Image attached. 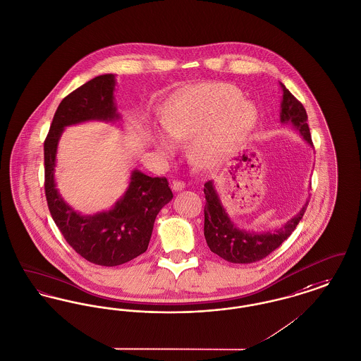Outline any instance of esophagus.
I'll use <instances>...</instances> for the list:
<instances>
[{
	"instance_id": "34e87169",
	"label": "esophagus",
	"mask_w": 361,
	"mask_h": 361,
	"mask_svg": "<svg viewBox=\"0 0 361 361\" xmlns=\"http://www.w3.org/2000/svg\"><path fill=\"white\" fill-rule=\"evenodd\" d=\"M171 188H173V191H183L185 188V183L180 181V180H174L173 184H171Z\"/></svg>"
}]
</instances>
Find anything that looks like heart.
<instances>
[{"mask_svg": "<svg viewBox=\"0 0 361 361\" xmlns=\"http://www.w3.org/2000/svg\"><path fill=\"white\" fill-rule=\"evenodd\" d=\"M256 123L254 105L243 99L231 85L210 83L184 88L165 106L161 124L165 133L155 137L165 154L174 142L192 139L190 157L199 166H212L224 161L252 130Z\"/></svg>", "mask_w": 361, "mask_h": 361, "instance_id": "obj_1", "label": "heart"}]
</instances>
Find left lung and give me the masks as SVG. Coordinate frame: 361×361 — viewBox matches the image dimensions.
I'll list each match as a JSON object with an SVG mask.
<instances>
[{"label":"left lung","instance_id":"left-lung-1","mask_svg":"<svg viewBox=\"0 0 361 361\" xmlns=\"http://www.w3.org/2000/svg\"><path fill=\"white\" fill-rule=\"evenodd\" d=\"M283 91L281 102V123H290L301 133L304 140L312 146L310 127L307 124V111L302 104L282 85ZM206 206H204V237L212 252L231 263H255L276 250L296 229L308 202L304 207L290 218L281 229L273 232H251L238 229L222 206L212 181L204 184Z\"/></svg>","mask_w":361,"mask_h":361}]
</instances>
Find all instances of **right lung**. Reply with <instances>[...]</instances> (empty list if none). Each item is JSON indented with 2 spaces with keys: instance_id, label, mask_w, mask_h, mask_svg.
<instances>
[{
  "instance_id": "1",
  "label": "right lung",
  "mask_w": 361,
  "mask_h": 361,
  "mask_svg": "<svg viewBox=\"0 0 361 361\" xmlns=\"http://www.w3.org/2000/svg\"><path fill=\"white\" fill-rule=\"evenodd\" d=\"M114 75H101L66 95L57 107L44 139V193L49 212L66 243L85 260L120 266L147 251L154 222L173 193L165 177L133 170L127 192L109 212L82 215L68 206L56 188L54 168L65 127L85 121H118L114 104Z\"/></svg>"
}]
</instances>
